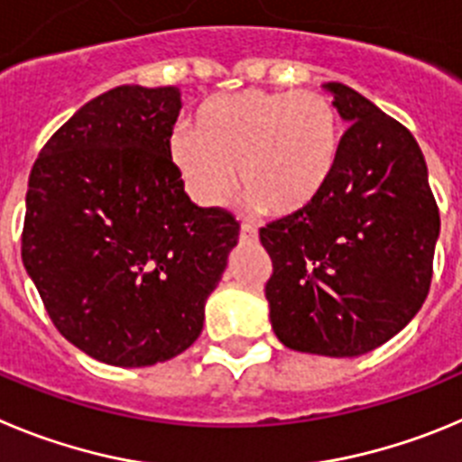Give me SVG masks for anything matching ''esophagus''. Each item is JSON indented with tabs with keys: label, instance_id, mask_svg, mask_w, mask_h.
Here are the masks:
<instances>
[{
	"label": "esophagus",
	"instance_id": "34e87169",
	"mask_svg": "<svg viewBox=\"0 0 462 462\" xmlns=\"http://www.w3.org/2000/svg\"><path fill=\"white\" fill-rule=\"evenodd\" d=\"M239 236L241 241H255L257 239V230L253 226H248V223H244L239 230Z\"/></svg>",
	"mask_w": 462,
	"mask_h": 462
}]
</instances>
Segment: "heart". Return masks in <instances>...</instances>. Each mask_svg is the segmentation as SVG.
<instances>
[{"instance_id": "obj_1", "label": "heart", "mask_w": 462, "mask_h": 462, "mask_svg": "<svg viewBox=\"0 0 462 462\" xmlns=\"http://www.w3.org/2000/svg\"><path fill=\"white\" fill-rule=\"evenodd\" d=\"M338 110L318 91L244 89L211 97L180 126L170 156L195 202L218 207L239 184L253 207L290 216L329 184L340 156Z\"/></svg>"}]
</instances>
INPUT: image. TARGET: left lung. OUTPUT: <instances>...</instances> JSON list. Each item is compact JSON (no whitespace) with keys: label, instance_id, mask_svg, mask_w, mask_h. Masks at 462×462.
I'll return each mask as SVG.
<instances>
[{"label":"left lung","instance_id":"left-lung-1","mask_svg":"<svg viewBox=\"0 0 462 462\" xmlns=\"http://www.w3.org/2000/svg\"><path fill=\"white\" fill-rule=\"evenodd\" d=\"M322 89L350 128L322 193L260 230L273 262L264 294L285 347L359 356L426 301L439 211L412 133L343 82Z\"/></svg>","mask_w":462,"mask_h":462}]
</instances>
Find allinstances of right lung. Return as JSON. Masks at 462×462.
Returning <instances> with one entry per match:
<instances>
[{
	"mask_svg": "<svg viewBox=\"0 0 462 462\" xmlns=\"http://www.w3.org/2000/svg\"><path fill=\"white\" fill-rule=\"evenodd\" d=\"M177 87L122 85L45 143L29 174L23 264L60 334L143 368L198 340L239 223L184 193L170 138Z\"/></svg>",
	"mask_w": 462,
	"mask_h": 462,
	"instance_id": "1",
	"label": "right lung"
}]
</instances>
